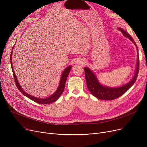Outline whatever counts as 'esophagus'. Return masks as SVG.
<instances>
[{"label": "esophagus", "instance_id": "1", "mask_svg": "<svg viewBox=\"0 0 147 147\" xmlns=\"http://www.w3.org/2000/svg\"><path fill=\"white\" fill-rule=\"evenodd\" d=\"M78 63H79V64H83V62H84V59H82V58H79V59H78Z\"/></svg>", "mask_w": 147, "mask_h": 147}]
</instances>
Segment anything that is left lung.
Here are the masks:
<instances>
[{
  "mask_svg": "<svg viewBox=\"0 0 147 147\" xmlns=\"http://www.w3.org/2000/svg\"><path fill=\"white\" fill-rule=\"evenodd\" d=\"M118 29L123 33V36L127 37L129 40H130L135 44L138 53V47L132 37L121 28H119ZM139 67H140V59H139V56L138 55L136 67L133 79L127 84H125V85L117 88H110L102 85L98 81L96 75L89 68L84 67V73H85V78L87 87L90 93L94 96L99 99L113 100L114 99H116L124 94L135 83L139 73Z\"/></svg>",
  "mask_w": 147,
  "mask_h": 147,
  "instance_id": "obj_1",
  "label": "left lung"
}]
</instances>
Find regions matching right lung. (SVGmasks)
I'll return each instance as SVG.
<instances>
[{
  "mask_svg": "<svg viewBox=\"0 0 147 147\" xmlns=\"http://www.w3.org/2000/svg\"><path fill=\"white\" fill-rule=\"evenodd\" d=\"M14 46H13L12 49L13 48ZM12 50L11 51V57H10V61H11V68L12 69V72H13V78L15 79V84H16V86L17 87V88L18 89V90L21 92V93L24 95V96H27V98H28L29 99H32V101L38 103V104H51L52 102H53L56 101L59 98V96H61V95L63 94V92L64 90V88H65V84L67 80V77L69 74V71L71 70V65H69L64 70L63 72V74L61 75V80L59 82V86L58 88H57V90L55 91V93L53 94H52L51 96H49L48 98H36L34 97L33 96L30 95L29 94H28L27 93L23 90V89H22L21 86H20V84H19L17 79V76L15 75L14 71H13V65H12Z\"/></svg>",
  "mask_w": 147,
  "mask_h": 147,
  "instance_id": "add662e5",
  "label": "right lung"
}]
</instances>
